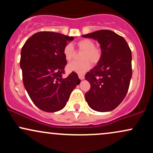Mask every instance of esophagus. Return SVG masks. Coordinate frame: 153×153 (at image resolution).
Here are the masks:
<instances>
[{
  "mask_svg": "<svg viewBox=\"0 0 153 153\" xmlns=\"http://www.w3.org/2000/svg\"><path fill=\"white\" fill-rule=\"evenodd\" d=\"M78 77L80 80H83L84 78H85V76H84L83 74H78Z\"/></svg>",
  "mask_w": 153,
  "mask_h": 153,
  "instance_id": "1",
  "label": "esophagus"
}]
</instances>
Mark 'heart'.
Returning a JSON list of instances; mask_svg holds the SVG:
<instances>
[{
  "label": "heart",
  "mask_w": 153,
  "mask_h": 153,
  "mask_svg": "<svg viewBox=\"0 0 153 153\" xmlns=\"http://www.w3.org/2000/svg\"><path fill=\"white\" fill-rule=\"evenodd\" d=\"M77 47L79 50L83 51L80 55L82 60L73 61L68 65V70L71 72L84 73L91 68V62L96 64L99 62L101 57V50L95 47V43L88 39H81L77 42ZM65 58L66 60L71 61L75 57V51L71 45L68 44L63 50Z\"/></svg>",
  "instance_id": "b5f03b06"
}]
</instances>
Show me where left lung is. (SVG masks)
<instances>
[{
  "instance_id": "8db88e82",
  "label": "left lung",
  "mask_w": 153,
  "mask_h": 153,
  "mask_svg": "<svg viewBox=\"0 0 153 153\" xmlns=\"http://www.w3.org/2000/svg\"><path fill=\"white\" fill-rule=\"evenodd\" d=\"M82 36L98 40L101 49L99 64L85 75L91 84L85 100L92 109L109 111L117 108L127 94L132 75L131 50L122 36L110 30Z\"/></svg>"
}]
</instances>
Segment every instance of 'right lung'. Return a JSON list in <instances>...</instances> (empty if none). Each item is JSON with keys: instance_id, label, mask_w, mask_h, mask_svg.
Segmentation results:
<instances>
[{"instance_id": "1", "label": "right lung", "mask_w": 153, "mask_h": 153, "mask_svg": "<svg viewBox=\"0 0 153 153\" xmlns=\"http://www.w3.org/2000/svg\"><path fill=\"white\" fill-rule=\"evenodd\" d=\"M73 36L40 31L26 40L21 52L23 82L33 103L44 111L65 107L80 80L75 72L63 78L67 65L63 50Z\"/></svg>"}]
</instances>
